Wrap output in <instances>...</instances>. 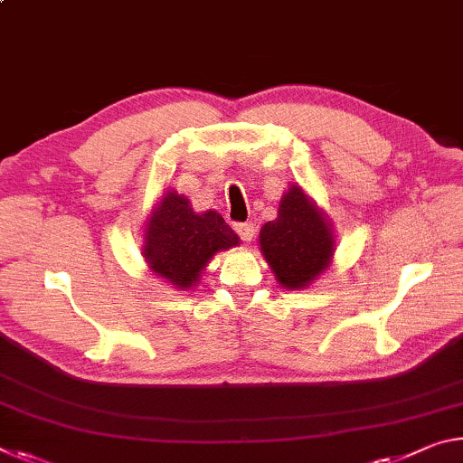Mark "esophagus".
<instances>
[{
  "label": "esophagus",
  "instance_id": "1",
  "mask_svg": "<svg viewBox=\"0 0 463 463\" xmlns=\"http://www.w3.org/2000/svg\"><path fill=\"white\" fill-rule=\"evenodd\" d=\"M234 231L239 232V237L245 241V242H249V241H253V237H255V226L250 224V222H241V224H234Z\"/></svg>",
  "mask_w": 463,
  "mask_h": 463
}]
</instances>
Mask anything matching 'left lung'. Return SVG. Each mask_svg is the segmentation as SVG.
I'll list each match as a JSON object with an SVG mask.
<instances>
[{
	"mask_svg": "<svg viewBox=\"0 0 463 463\" xmlns=\"http://www.w3.org/2000/svg\"><path fill=\"white\" fill-rule=\"evenodd\" d=\"M260 247L281 288L307 289L333 263L336 247L331 218L292 184L281 195L276 221L261 226Z\"/></svg>",
	"mask_w": 463,
	"mask_h": 463,
	"instance_id": "1",
	"label": "left lung"
}]
</instances>
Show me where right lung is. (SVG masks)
<instances>
[{"mask_svg":"<svg viewBox=\"0 0 463 463\" xmlns=\"http://www.w3.org/2000/svg\"><path fill=\"white\" fill-rule=\"evenodd\" d=\"M239 234L216 210L194 213L184 194L167 187L146 216L143 257L153 276L187 292L218 250L239 247Z\"/></svg>","mask_w":463,"mask_h":463,"instance_id":"1","label":"right lung"}]
</instances>
